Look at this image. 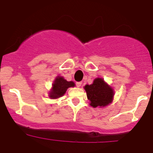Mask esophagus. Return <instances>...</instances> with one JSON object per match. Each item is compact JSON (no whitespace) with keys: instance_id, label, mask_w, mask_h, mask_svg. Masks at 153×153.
I'll return each mask as SVG.
<instances>
[{"instance_id":"obj_1","label":"esophagus","mask_w":153,"mask_h":153,"mask_svg":"<svg viewBox=\"0 0 153 153\" xmlns=\"http://www.w3.org/2000/svg\"><path fill=\"white\" fill-rule=\"evenodd\" d=\"M81 84H82L81 82H76V86H78V87H80V86H81Z\"/></svg>"}]
</instances>
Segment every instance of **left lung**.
Listing matches in <instances>:
<instances>
[{
	"label": "left lung",
	"instance_id": "1",
	"mask_svg": "<svg viewBox=\"0 0 153 153\" xmlns=\"http://www.w3.org/2000/svg\"><path fill=\"white\" fill-rule=\"evenodd\" d=\"M88 100L92 107H104L111 104L113 99L114 91L110 86L101 78H95L90 85L84 86Z\"/></svg>",
	"mask_w": 153,
	"mask_h": 153
}]
</instances>
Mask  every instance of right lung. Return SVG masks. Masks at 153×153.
Masks as SVG:
<instances>
[{
	"label": "right lung",
	"instance_id": "1",
	"mask_svg": "<svg viewBox=\"0 0 153 153\" xmlns=\"http://www.w3.org/2000/svg\"><path fill=\"white\" fill-rule=\"evenodd\" d=\"M73 86H75V83L73 81H67L61 76L56 77L49 93V97L52 99L60 98L65 94L68 88Z\"/></svg>",
	"mask_w": 153,
	"mask_h": 153
}]
</instances>
